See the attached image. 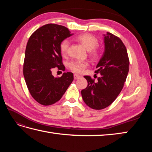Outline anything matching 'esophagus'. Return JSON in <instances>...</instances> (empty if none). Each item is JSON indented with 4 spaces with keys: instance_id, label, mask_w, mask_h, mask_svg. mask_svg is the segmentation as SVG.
<instances>
[{
    "instance_id": "esophagus-1",
    "label": "esophagus",
    "mask_w": 152,
    "mask_h": 152,
    "mask_svg": "<svg viewBox=\"0 0 152 152\" xmlns=\"http://www.w3.org/2000/svg\"><path fill=\"white\" fill-rule=\"evenodd\" d=\"M80 78V76H79V75H78V74H75L74 75V80H77V79H78V78Z\"/></svg>"
}]
</instances>
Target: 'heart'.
I'll return each instance as SVG.
<instances>
[{"instance_id":"obj_1","label":"heart","mask_w":152,"mask_h":152,"mask_svg":"<svg viewBox=\"0 0 152 152\" xmlns=\"http://www.w3.org/2000/svg\"><path fill=\"white\" fill-rule=\"evenodd\" d=\"M76 40L81 43L86 49L89 51V53L93 59H98L100 56V51L96 49V46L99 43L98 39L92 34L85 33L78 35ZM69 40L65 39L61 42L59 46L61 53L65 56L68 52L69 46ZM88 66V63L86 61H73L69 63V67L74 72L81 73Z\"/></svg>"}]
</instances>
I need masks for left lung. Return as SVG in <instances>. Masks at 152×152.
<instances>
[{"mask_svg":"<svg viewBox=\"0 0 152 152\" xmlns=\"http://www.w3.org/2000/svg\"><path fill=\"white\" fill-rule=\"evenodd\" d=\"M104 36V51L96 68L101 76L95 82L85 76L87 88L82 90L83 101L89 107L101 110L108 107L120 93L129 69L127 49L120 38L110 33Z\"/></svg>","mask_w":152,"mask_h":152,"instance_id":"obj_1","label":"left lung"}]
</instances>
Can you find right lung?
Returning a JSON list of instances; mask_svg holds the SVG:
<instances>
[{"label": "right lung", "mask_w": 152, "mask_h": 152, "mask_svg": "<svg viewBox=\"0 0 152 152\" xmlns=\"http://www.w3.org/2000/svg\"><path fill=\"white\" fill-rule=\"evenodd\" d=\"M73 34L62 25L47 24L35 31L28 40L23 76L31 95L41 104L59 101L74 80L72 72H64L60 78L51 74L55 67L64 68L59 46Z\"/></svg>", "instance_id": "right-lung-1"}]
</instances>
